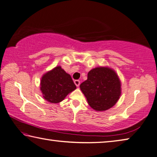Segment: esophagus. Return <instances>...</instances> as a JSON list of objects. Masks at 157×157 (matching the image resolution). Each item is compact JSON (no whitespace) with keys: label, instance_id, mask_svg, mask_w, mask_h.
<instances>
[{"label":"esophagus","instance_id":"34e87169","mask_svg":"<svg viewBox=\"0 0 157 157\" xmlns=\"http://www.w3.org/2000/svg\"><path fill=\"white\" fill-rule=\"evenodd\" d=\"M74 83H75L76 86L78 87V86H79V84H80V81H79V80H78V79H77V80H75V81H74Z\"/></svg>","mask_w":157,"mask_h":157}]
</instances>
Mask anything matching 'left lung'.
I'll return each instance as SVG.
<instances>
[{
  "label": "left lung",
  "instance_id": "left-lung-1",
  "mask_svg": "<svg viewBox=\"0 0 157 157\" xmlns=\"http://www.w3.org/2000/svg\"><path fill=\"white\" fill-rule=\"evenodd\" d=\"M80 89L93 109L104 111L113 107L121 95V82L113 69L99 66L88 73Z\"/></svg>",
  "mask_w": 157,
  "mask_h": 157
}]
</instances>
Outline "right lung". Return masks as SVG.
Masks as SVG:
<instances>
[{"label": "right lung", "mask_w": 157, "mask_h": 157, "mask_svg": "<svg viewBox=\"0 0 157 157\" xmlns=\"http://www.w3.org/2000/svg\"><path fill=\"white\" fill-rule=\"evenodd\" d=\"M76 89L71 76L60 66L48 71L41 77L40 90L43 98L48 102L59 103L68 94Z\"/></svg>", "instance_id": "1"}]
</instances>
